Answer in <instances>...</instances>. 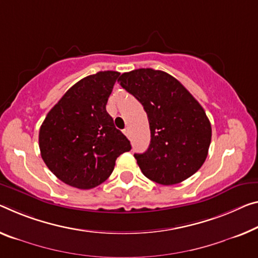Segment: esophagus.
<instances>
[{
  "label": "esophagus",
  "mask_w": 258,
  "mask_h": 258,
  "mask_svg": "<svg viewBox=\"0 0 258 258\" xmlns=\"http://www.w3.org/2000/svg\"><path fill=\"white\" fill-rule=\"evenodd\" d=\"M123 134L125 135V136H126V137H129V129H128V128H126V129H124V130H123Z\"/></svg>",
  "instance_id": "esophagus-1"
}]
</instances>
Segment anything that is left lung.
<instances>
[{
    "label": "left lung",
    "instance_id": "8db88e82",
    "mask_svg": "<svg viewBox=\"0 0 258 258\" xmlns=\"http://www.w3.org/2000/svg\"><path fill=\"white\" fill-rule=\"evenodd\" d=\"M117 82L148 114L151 142L144 153H135L142 173L164 185L195 174L207 159L212 135L200 102L161 70L136 69L122 74Z\"/></svg>",
    "mask_w": 258,
    "mask_h": 258
}]
</instances>
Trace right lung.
Instances as JSON below:
<instances>
[{
  "instance_id": "obj_1",
  "label": "right lung",
  "mask_w": 258,
  "mask_h": 258,
  "mask_svg": "<svg viewBox=\"0 0 258 258\" xmlns=\"http://www.w3.org/2000/svg\"><path fill=\"white\" fill-rule=\"evenodd\" d=\"M120 73L99 71L81 79L51 108L39 132L42 160L71 187L92 189L112 174L120 154L132 150L106 105Z\"/></svg>"
}]
</instances>
